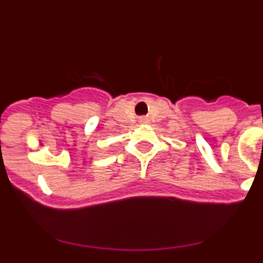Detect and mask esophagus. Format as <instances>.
I'll list each match as a JSON object with an SVG mask.
<instances>
[{
  "mask_svg": "<svg viewBox=\"0 0 263 263\" xmlns=\"http://www.w3.org/2000/svg\"><path fill=\"white\" fill-rule=\"evenodd\" d=\"M140 122H141V123H147L148 119L145 118V117H142V118H140Z\"/></svg>",
  "mask_w": 263,
  "mask_h": 263,
  "instance_id": "34e87169",
  "label": "esophagus"
}]
</instances>
